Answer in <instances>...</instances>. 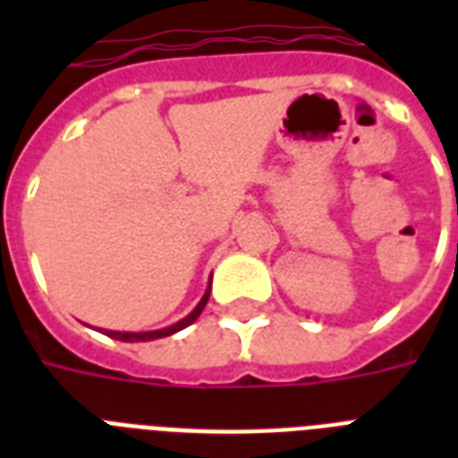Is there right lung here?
I'll list each match as a JSON object with an SVG mask.
<instances>
[{
    "label": "right lung",
    "mask_w": 458,
    "mask_h": 458,
    "mask_svg": "<svg viewBox=\"0 0 458 458\" xmlns=\"http://www.w3.org/2000/svg\"><path fill=\"white\" fill-rule=\"evenodd\" d=\"M208 294H211V283H208L207 293H204V297H201L199 304L194 306L192 313H187L182 320H178V323H173V326H168V327H161V330H147V333H121V330H104V333L109 335V337H114V340H121V342H149V340H158V337H168V335L178 333V330H182V327H187L190 323H194V320L199 318V313L204 311V306H207V301H208Z\"/></svg>",
    "instance_id": "add662e5"
}]
</instances>
